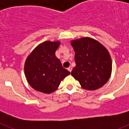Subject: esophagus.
Returning <instances> with one entry per match:
<instances>
[{
  "label": "esophagus",
  "instance_id": "esophagus-1",
  "mask_svg": "<svg viewBox=\"0 0 129 129\" xmlns=\"http://www.w3.org/2000/svg\"><path fill=\"white\" fill-rule=\"evenodd\" d=\"M72 70V68L71 67H69V68H68V70L69 72H71Z\"/></svg>",
  "mask_w": 129,
  "mask_h": 129
}]
</instances>
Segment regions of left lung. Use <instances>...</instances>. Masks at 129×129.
Returning a JSON list of instances; mask_svg holds the SVG:
<instances>
[{"mask_svg":"<svg viewBox=\"0 0 129 129\" xmlns=\"http://www.w3.org/2000/svg\"><path fill=\"white\" fill-rule=\"evenodd\" d=\"M76 66L71 72L83 88L95 90L108 81L112 72V60L105 46L96 40L83 37L73 40Z\"/></svg>","mask_w":129,"mask_h":129,"instance_id":"8db88e82","label":"left lung"}]
</instances>
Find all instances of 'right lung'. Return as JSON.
<instances>
[{
	"mask_svg": "<svg viewBox=\"0 0 129 129\" xmlns=\"http://www.w3.org/2000/svg\"><path fill=\"white\" fill-rule=\"evenodd\" d=\"M60 42L45 41L34 49L24 64L26 78L33 88L45 94L57 89L61 81L70 72L64 68L55 53Z\"/></svg>",
	"mask_w": 129,
	"mask_h": 129,
	"instance_id": "add662e5",
	"label": "right lung"
}]
</instances>
